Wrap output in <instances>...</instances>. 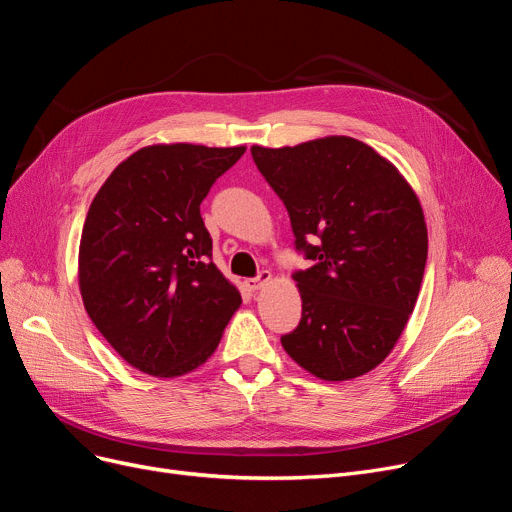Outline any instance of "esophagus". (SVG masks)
Returning <instances> with one entry per match:
<instances>
[{
    "mask_svg": "<svg viewBox=\"0 0 512 512\" xmlns=\"http://www.w3.org/2000/svg\"><path fill=\"white\" fill-rule=\"evenodd\" d=\"M270 280H272V274L268 270H263V272H259V276L244 280V288H247V291H251V293H255V291H259L263 284H268Z\"/></svg>",
    "mask_w": 512,
    "mask_h": 512,
    "instance_id": "34e87169",
    "label": "esophagus"
}]
</instances>
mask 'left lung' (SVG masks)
<instances>
[{
    "instance_id": "8db88e82",
    "label": "left lung",
    "mask_w": 512,
    "mask_h": 512,
    "mask_svg": "<svg viewBox=\"0 0 512 512\" xmlns=\"http://www.w3.org/2000/svg\"><path fill=\"white\" fill-rule=\"evenodd\" d=\"M280 196L295 249L303 311L282 335L291 358L322 381H349L395 347L418 299L427 226L410 184L368 144L330 136L284 148H251Z\"/></svg>"
}]
</instances>
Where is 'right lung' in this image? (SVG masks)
Wrapping results in <instances>:
<instances>
[{
    "label": "right lung",
    "mask_w": 512,
    "mask_h": 512,
    "mask_svg": "<svg viewBox=\"0 0 512 512\" xmlns=\"http://www.w3.org/2000/svg\"><path fill=\"white\" fill-rule=\"evenodd\" d=\"M244 150L146 146L92 201L79 244L81 297L133 368L161 379L198 368L238 309L240 293L211 259L201 203Z\"/></svg>",
    "instance_id": "obj_1"
}]
</instances>
